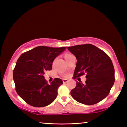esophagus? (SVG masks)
Instances as JSON below:
<instances>
[{"label":"esophagus","instance_id":"obj_1","mask_svg":"<svg viewBox=\"0 0 127 127\" xmlns=\"http://www.w3.org/2000/svg\"><path fill=\"white\" fill-rule=\"evenodd\" d=\"M67 81H68V80L66 79H63V83L64 84H65V83H66Z\"/></svg>","mask_w":127,"mask_h":127}]
</instances>
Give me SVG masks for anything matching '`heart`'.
<instances>
[{
  "label": "heart",
  "instance_id": "obj_1",
  "mask_svg": "<svg viewBox=\"0 0 127 127\" xmlns=\"http://www.w3.org/2000/svg\"><path fill=\"white\" fill-rule=\"evenodd\" d=\"M68 54H66L65 56H66V55H68Z\"/></svg>",
  "mask_w": 127,
  "mask_h": 127
}]
</instances>
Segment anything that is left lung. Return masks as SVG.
Masks as SVG:
<instances>
[{
  "label": "left lung",
  "mask_w": 127,
  "mask_h": 127,
  "mask_svg": "<svg viewBox=\"0 0 127 127\" xmlns=\"http://www.w3.org/2000/svg\"><path fill=\"white\" fill-rule=\"evenodd\" d=\"M77 59L73 79L86 74L85 84L76 82L70 91L76 101L87 105L96 104L109 95L113 86L114 69L112 61L103 51L93 44L67 47Z\"/></svg>",
  "instance_id": "8db88e82"
}]
</instances>
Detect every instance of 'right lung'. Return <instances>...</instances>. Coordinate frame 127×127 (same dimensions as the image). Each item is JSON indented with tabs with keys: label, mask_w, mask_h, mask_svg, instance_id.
Listing matches in <instances>:
<instances>
[{
	"label": "right lung",
	"mask_w": 127,
	"mask_h": 127,
	"mask_svg": "<svg viewBox=\"0 0 127 127\" xmlns=\"http://www.w3.org/2000/svg\"><path fill=\"white\" fill-rule=\"evenodd\" d=\"M66 47L39 46L21 54L13 70V79L18 95L28 104L44 107L57 98L58 88L63 84L55 78L51 84L44 79V72L52 69L53 62Z\"/></svg>",
	"instance_id": "right-lung-1"
}]
</instances>
